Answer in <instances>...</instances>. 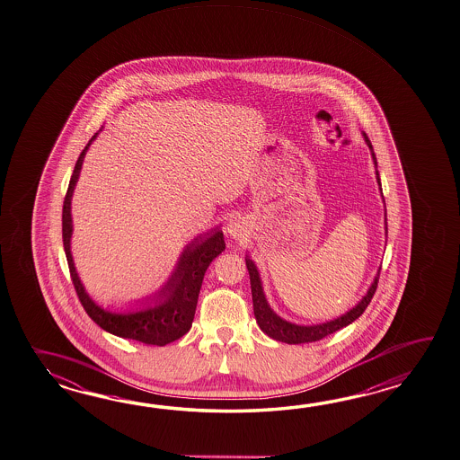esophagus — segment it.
Returning a JSON list of instances; mask_svg holds the SVG:
<instances>
[{"mask_svg":"<svg viewBox=\"0 0 460 460\" xmlns=\"http://www.w3.org/2000/svg\"><path fill=\"white\" fill-rule=\"evenodd\" d=\"M226 231L231 237L237 239V237H243V234H244V226L234 217V219H229V223L226 225Z\"/></svg>","mask_w":460,"mask_h":460,"instance_id":"esophagus-1","label":"esophagus"}]
</instances>
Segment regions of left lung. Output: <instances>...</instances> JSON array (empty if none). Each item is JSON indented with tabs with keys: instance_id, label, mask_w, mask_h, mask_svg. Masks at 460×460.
I'll use <instances>...</instances> for the list:
<instances>
[{
	"instance_id": "1",
	"label": "left lung",
	"mask_w": 460,
	"mask_h": 460,
	"mask_svg": "<svg viewBox=\"0 0 460 460\" xmlns=\"http://www.w3.org/2000/svg\"><path fill=\"white\" fill-rule=\"evenodd\" d=\"M365 143L371 152V158H373V164H375V173H376V181H378L379 193L383 196V190H381V180H379L378 173V162H376V155L373 152V145L369 142L367 135L365 132H361ZM383 203H385V198H383ZM385 234H388V225H386V205H385ZM245 266L249 270V277H251V292H252V304H254V317L255 322L259 328L266 333L267 337L277 340V341H282V343H288V345H300V343H310V341H318L322 338L327 337L330 333H335L340 328L347 327L349 323H353L365 310H367V304L371 302V298L376 292V287H378L379 279V267L376 276L373 279L371 286L367 290V294L361 296V300L358 302L357 305L353 308H349L348 312H345L343 315L333 318V320H327V322H322V323H312V325H302V323H294V322H288L286 318L277 315L274 312V308L269 305L267 302L266 292H264V287H262V279L259 274V269L255 266L254 261L245 255Z\"/></svg>"
}]
</instances>
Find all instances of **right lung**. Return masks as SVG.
<instances>
[{"instance_id":"right-lung-1","label":"right lung","mask_w":460,"mask_h":460,"mask_svg":"<svg viewBox=\"0 0 460 460\" xmlns=\"http://www.w3.org/2000/svg\"><path fill=\"white\" fill-rule=\"evenodd\" d=\"M102 128L93 135L79 155V160L72 172L67 193L64 198L62 241H64V251H66L67 264L71 270L72 284L75 287V292L87 315L93 318L102 330L117 337L142 341L145 345L164 347L174 340L183 337L193 325L194 312H196L198 296L205 279L206 269L217 255L225 251V235L219 229V226L206 231L203 234L196 235L191 239V243L184 245L172 274L166 279L164 286L150 296L128 302L127 310L115 312L111 308L99 305L93 296L87 294L74 264L71 251L72 233H74L71 203L75 184L81 176L85 154L93 140L97 138V135L102 132Z\"/></svg>"}]
</instances>
